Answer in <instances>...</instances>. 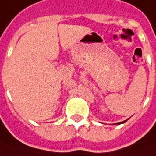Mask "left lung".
Masks as SVG:
<instances>
[{
  "label": "left lung",
  "instance_id": "left-lung-1",
  "mask_svg": "<svg viewBox=\"0 0 156 156\" xmlns=\"http://www.w3.org/2000/svg\"><path fill=\"white\" fill-rule=\"evenodd\" d=\"M127 120H128V119H127ZM127 120H125V121H123V122H117V123H115V124H121V123H123V122H125Z\"/></svg>",
  "mask_w": 156,
  "mask_h": 156
}]
</instances>
